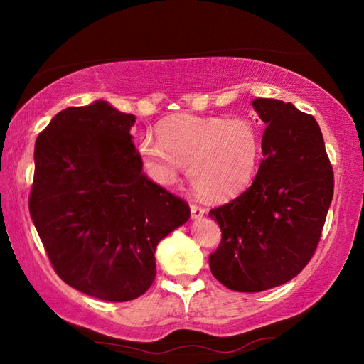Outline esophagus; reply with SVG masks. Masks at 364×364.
<instances>
[{
	"label": "esophagus",
	"instance_id": "1",
	"mask_svg": "<svg viewBox=\"0 0 364 364\" xmlns=\"http://www.w3.org/2000/svg\"><path fill=\"white\" fill-rule=\"evenodd\" d=\"M191 215H192V219L197 220V219H200V218H203V215H205V210H203L202 206L191 205Z\"/></svg>",
	"mask_w": 364,
	"mask_h": 364
}]
</instances>
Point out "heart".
Here are the masks:
<instances>
[{"instance_id": "obj_1", "label": "heart", "mask_w": 364, "mask_h": 364, "mask_svg": "<svg viewBox=\"0 0 364 364\" xmlns=\"http://www.w3.org/2000/svg\"><path fill=\"white\" fill-rule=\"evenodd\" d=\"M154 181L173 184L188 166L191 186L200 197L227 200L252 181L259 158V139L249 120L173 115L158 127V139L137 146Z\"/></svg>"}]
</instances>
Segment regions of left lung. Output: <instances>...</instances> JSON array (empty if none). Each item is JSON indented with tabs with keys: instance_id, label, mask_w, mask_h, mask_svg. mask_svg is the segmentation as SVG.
I'll list each match as a JSON object with an SVG mask.
<instances>
[{
	"instance_id": "1",
	"label": "left lung",
	"mask_w": 364,
	"mask_h": 364,
	"mask_svg": "<svg viewBox=\"0 0 364 364\" xmlns=\"http://www.w3.org/2000/svg\"><path fill=\"white\" fill-rule=\"evenodd\" d=\"M252 106L267 127L264 159L249 189L210 211L222 231L211 272L237 292L266 291L300 274L333 198V170L313 115L275 98H255Z\"/></svg>"
}]
</instances>
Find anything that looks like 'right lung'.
Returning <instances> with one entry per match:
<instances>
[{
	"instance_id": "add662e5",
	"label": "right lung",
	"mask_w": 364,
	"mask_h": 364,
	"mask_svg": "<svg viewBox=\"0 0 364 364\" xmlns=\"http://www.w3.org/2000/svg\"><path fill=\"white\" fill-rule=\"evenodd\" d=\"M134 123L95 100L54 115L34 149L29 214L51 264L72 288L107 301L150 288L156 245L191 218L186 202L144 173Z\"/></svg>"
}]
</instances>
